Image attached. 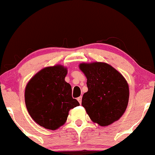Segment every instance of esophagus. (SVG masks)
I'll use <instances>...</instances> for the list:
<instances>
[{
    "label": "esophagus",
    "mask_w": 155,
    "mask_h": 155,
    "mask_svg": "<svg viewBox=\"0 0 155 155\" xmlns=\"http://www.w3.org/2000/svg\"><path fill=\"white\" fill-rule=\"evenodd\" d=\"M81 98H82V97H81V96H80V97H78V98H77V101H79V103L80 104H81Z\"/></svg>",
    "instance_id": "34e87169"
}]
</instances>
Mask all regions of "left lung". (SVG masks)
Masks as SVG:
<instances>
[{
  "label": "left lung",
  "mask_w": 155,
  "mask_h": 155,
  "mask_svg": "<svg viewBox=\"0 0 155 155\" xmlns=\"http://www.w3.org/2000/svg\"><path fill=\"white\" fill-rule=\"evenodd\" d=\"M88 91L81 105L93 122L109 125L123 115L129 100V87L120 72L107 63H81Z\"/></svg>",
  "instance_id": "left-lung-1"
}]
</instances>
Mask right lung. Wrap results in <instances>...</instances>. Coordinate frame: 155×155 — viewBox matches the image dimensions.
<instances>
[{
  "mask_svg": "<svg viewBox=\"0 0 155 155\" xmlns=\"http://www.w3.org/2000/svg\"><path fill=\"white\" fill-rule=\"evenodd\" d=\"M67 68L47 67L28 81L25 101L33 120L44 128L54 130L65 123L70 109L79 106L72 97L70 84L65 81Z\"/></svg>",
  "mask_w": 155,
  "mask_h": 155,
  "instance_id": "add662e5",
  "label": "right lung"
}]
</instances>
